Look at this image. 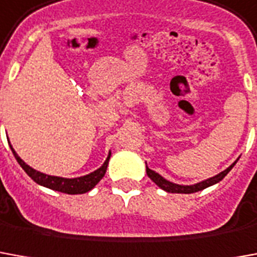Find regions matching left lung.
<instances>
[{
    "label": "left lung",
    "instance_id": "8db88e82",
    "mask_svg": "<svg viewBox=\"0 0 257 257\" xmlns=\"http://www.w3.org/2000/svg\"><path fill=\"white\" fill-rule=\"evenodd\" d=\"M239 160V157L236 159V161ZM236 161H234L228 168H225L224 171H221L220 174H217L214 177H211V178L204 179V181H200V182H197V184L193 185H179L175 184V182H171V181H168L166 179L163 175H160L159 172L153 171V170H150L146 164V172H147V177L153 181L154 184L157 185L159 188H161L163 191L168 192V193H195V192L199 191H203L206 188H209V186H213V185L218 184L220 181H221L227 174H228L231 170H232V167L236 164Z\"/></svg>",
    "mask_w": 257,
    "mask_h": 257
}]
</instances>
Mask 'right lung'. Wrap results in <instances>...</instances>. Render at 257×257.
Listing matches in <instances>:
<instances>
[{
    "label": "right lung",
    "instance_id": "right-lung-1",
    "mask_svg": "<svg viewBox=\"0 0 257 257\" xmlns=\"http://www.w3.org/2000/svg\"><path fill=\"white\" fill-rule=\"evenodd\" d=\"M10 143V142H8ZM11 146V150L15 156L16 161L19 163V166L22 167L25 172L28 174L30 178L35 181L36 184L41 185L44 188H48V189H53V191L62 192V193H68V195H82V193H86V192L91 191L96 185L100 182V179L103 178L104 174L107 171V167H108V161H110L111 152H108V156L107 159L103 163V166L98 167L96 171L90 172L87 175H83V177H76V178H64V177H55V175H48V174H44V172H40L32 168V167L26 164L23 161L15 150L12 145Z\"/></svg>",
    "mask_w": 257,
    "mask_h": 257
}]
</instances>
